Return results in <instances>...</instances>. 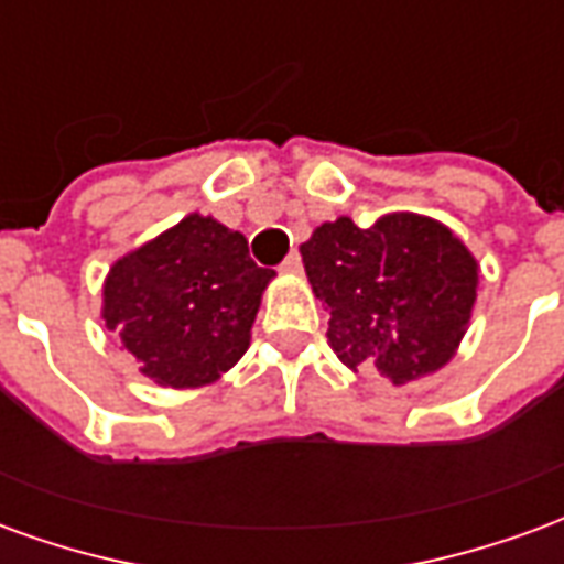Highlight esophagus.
<instances>
[{
	"instance_id": "esophagus-1",
	"label": "esophagus",
	"mask_w": 564,
	"mask_h": 564,
	"mask_svg": "<svg viewBox=\"0 0 564 564\" xmlns=\"http://www.w3.org/2000/svg\"><path fill=\"white\" fill-rule=\"evenodd\" d=\"M281 271L283 274H302V257L293 250V253L281 262Z\"/></svg>"
}]
</instances>
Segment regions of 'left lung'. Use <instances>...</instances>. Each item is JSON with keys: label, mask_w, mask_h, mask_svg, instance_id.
<instances>
[{"label": "left lung", "mask_w": 564, "mask_h": 564, "mask_svg": "<svg viewBox=\"0 0 564 564\" xmlns=\"http://www.w3.org/2000/svg\"><path fill=\"white\" fill-rule=\"evenodd\" d=\"M299 253L329 311L326 338L350 371L371 366L404 387L456 356L480 265L449 226L414 210L383 214L368 229L338 217L319 223Z\"/></svg>", "instance_id": "left-lung-1"}]
</instances>
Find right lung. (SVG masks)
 I'll use <instances>...</instances> for the list:
<instances>
[{"instance_id": "obj_1", "label": "right lung", "mask_w": 564, "mask_h": 564, "mask_svg": "<svg viewBox=\"0 0 564 564\" xmlns=\"http://www.w3.org/2000/svg\"><path fill=\"white\" fill-rule=\"evenodd\" d=\"M274 271L250 259L247 238L186 214L129 250L102 283V319L156 387H210L247 354Z\"/></svg>"}]
</instances>
